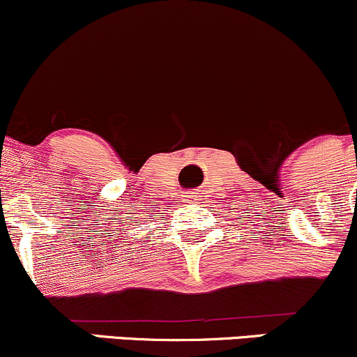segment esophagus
<instances>
[{
    "mask_svg": "<svg viewBox=\"0 0 357 357\" xmlns=\"http://www.w3.org/2000/svg\"><path fill=\"white\" fill-rule=\"evenodd\" d=\"M193 198H197V191H185V193H183V199H185V202H191Z\"/></svg>",
    "mask_w": 357,
    "mask_h": 357,
    "instance_id": "34e87169",
    "label": "esophagus"
}]
</instances>
